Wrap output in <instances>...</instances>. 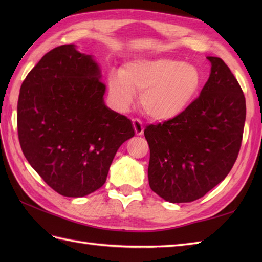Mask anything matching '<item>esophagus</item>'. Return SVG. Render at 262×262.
<instances>
[{"label":"esophagus","instance_id":"esophagus-1","mask_svg":"<svg viewBox=\"0 0 262 262\" xmlns=\"http://www.w3.org/2000/svg\"><path fill=\"white\" fill-rule=\"evenodd\" d=\"M133 126H134V129L136 135H143V132H144V126L142 124V121L140 119H133Z\"/></svg>","mask_w":262,"mask_h":262}]
</instances>
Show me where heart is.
I'll return each mask as SVG.
<instances>
[{
	"instance_id": "1",
	"label": "heart",
	"mask_w": 262,
	"mask_h": 262,
	"mask_svg": "<svg viewBox=\"0 0 262 262\" xmlns=\"http://www.w3.org/2000/svg\"><path fill=\"white\" fill-rule=\"evenodd\" d=\"M203 85L197 66L176 59L135 58L126 62L120 72L108 76L109 96L115 107L126 111L141 92L142 109L159 121L174 119L190 107Z\"/></svg>"
}]
</instances>
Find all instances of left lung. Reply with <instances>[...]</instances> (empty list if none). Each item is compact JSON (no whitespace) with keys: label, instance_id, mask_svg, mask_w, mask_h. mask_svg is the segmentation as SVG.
<instances>
[{"label":"left lung","instance_id":"1","mask_svg":"<svg viewBox=\"0 0 262 262\" xmlns=\"http://www.w3.org/2000/svg\"><path fill=\"white\" fill-rule=\"evenodd\" d=\"M208 81L185 113L144 129L148 182L170 203H190L225 179L241 147L246 98L220 57L208 56Z\"/></svg>","mask_w":262,"mask_h":262}]
</instances>
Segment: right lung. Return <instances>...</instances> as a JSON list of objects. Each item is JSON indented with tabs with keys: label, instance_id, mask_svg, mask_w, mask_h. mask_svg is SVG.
<instances>
[{
	"label": "right lung",
	"instance_id": "right-lung-1",
	"mask_svg": "<svg viewBox=\"0 0 262 262\" xmlns=\"http://www.w3.org/2000/svg\"><path fill=\"white\" fill-rule=\"evenodd\" d=\"M92 55L63 45L27 75L18 100V135L28 162L65 197L101 188L118 148L135 135L127 117L108 108Z\"/></svg>",
	"mask_w": 262,
	"mask_h": 262
}]
</instances>
